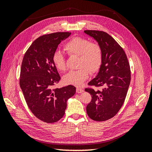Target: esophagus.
<instances>
[{"label":"esophagus","instance_id":"esophagus-1","mask_svg":"<svg viewBox=\"0 0 152 152\" xmlns=\"http://www.w3.org/2000/svg\"><path fill=\"white\" fill-rule=\"evenodd\" d=\"M83 91H84V90H83L82 88H76V92L78 93H83Z\"/></svg>","mask_w":152,"mask_h":152}]
</instances>
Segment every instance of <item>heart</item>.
Instances as JSON below:
<instances>
[{"mask_svg":"<svg viewBox=\"0 0 152 152\" xmlns=\"http://www.w3.org/2000/svg\"><path fill=\"white\" fill-rule=\"evenodd\" d=\"M64 49L69 56H78L77 66L79 69L70 71L64 76V82L67 84L81 86L88 79L89 72L95 73L101 66L102 50L97 43L91 42L86 38L73 37L64 45ZM52 61L57 70H65L66 60L62 51H55Z\"/></svg>","mask_w":152,"mask_h":152,"instance_id":"obj_1","label":"heart"}]
</instances>
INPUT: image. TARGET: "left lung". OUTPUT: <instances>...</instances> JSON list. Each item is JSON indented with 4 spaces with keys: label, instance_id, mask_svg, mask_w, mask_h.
I'll list each match as a JSON object with an SVG mask.
<instances>
[{
    "label": "left lung",
    "instance_id": "left-lung-1",
    "mask_svg": "<svg viewBox=\"0 0 152 152\" xmlns=\"http://www.w3.org/2000/svg\"><path fill=\"white\" fill-rule=\"evenodd\" d=\"M101 46L103 59L99 72L89 86L101 87L102 90L86 88L92 99L86 107L93 120L103 121L114 117L124 104L131 82V70L127 56L114 38L103 31L86 30Z\"/></svg>",
    "mask_w": 152,
    "mask_h": 152
}]
</instances>
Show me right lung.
<instances>
[{"label": "right lung", "instance_id": "1", "mask_svg": "<svg viewBox=\"0 0 152 152\" xmlns=\"http://www.w3.org/2000/svg\"><path fill=\"white\" fill-rule=\"evenodd\" d=\"M69 32L45 34L35 40L23 59L19 85L32 113L48 124L63 117L67 100L76 93V88L67 86L53 89L61 77L52 61V56Z\"/></svg>", "mask_w": 152, "mask_h": 152}]
</instances>
